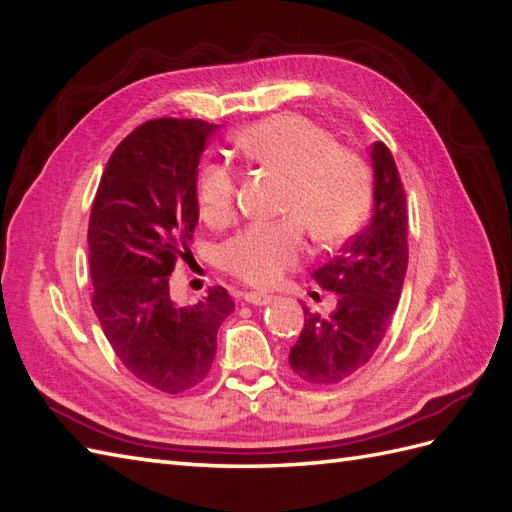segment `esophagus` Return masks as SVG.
Instances as JSON below:
<instances>
[{
    "mask_svg": "<svg viewBox=\"0 0 512 512\" xmlns=\"http://www.w3.org/2000/svg\"><path fill=\"white\" fill-rule=\"evenodd\" d=\"M243 299L247 304H254V306H265V304H269L271 302V295H267V293H258V291H249V293H245L243 295Z\"/></svg>",
    "mask_w": 512,
    "mask_h": 512,
    "instance_id": "34e87169",
    "label": "esophagus"
}]
</instances>
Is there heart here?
Listing matches in <instances>:
<instances>
[{
	"mask_svg": "<svg viewBox=\"0 0 512 512\" xmlns=\"http://www.w3.org/2000/svg\"><path fill=\"white\" fill-rule=\"evenodd\" d=\"M241 156L286 180L278 223H254L221 249V267L252 286L278 284L306 254V236L321 247L343 243L363 226L373 184L367 160L356 149L302 115H276L234 134ZM236 173L226 162H208L197 178L199 213L208 223H228L236 213Z\"/></svg>",
	"mask_w": 512,
	"mask_h": 512,
	"instance_id": "1",
	"label": "heart"
}]
</instances>
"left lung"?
<instances>
[{
    "mask_svg": "<svg viewBox=\"0 0 512 512\" xmlns=\"http://www.w3.org/2000/svg\"><path fill=\"white\" fill-rule=\"evenodd\" d=\"M373 160V217L347 241L315 282L336 293L328 317L304 306V328L291 347L289 365L308 384H339L376 354L400 302L408 267V204L391 149L378 141Z\"/></svg>",
    "mask_w": 512,
    "mask_h": 512,
    "instance_id": "left-lung-1",
    "label": "left lung"
}]
</instances>
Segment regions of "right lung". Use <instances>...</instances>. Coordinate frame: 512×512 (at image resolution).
Listing matches in <instances>:
<instances>
[{"instance_id": "obj_1", "label": "right lung", "mask_w": 512, "mask_h": 512, "mask_svg": "<svg viewBox=\"0 0 512 512\" xmlns=\"http://www.w3.org/2000/svg\"><path fill=\"white\" fill-rule=\"evenodd\" d=\"M217 128L162 117L132 130L108 160L89 221L91 304L106 339L134 378L169 395L208 376L234 310L223 286L189 308L169 295L199 217V156Z\"/></svg>"}]
</instances>
